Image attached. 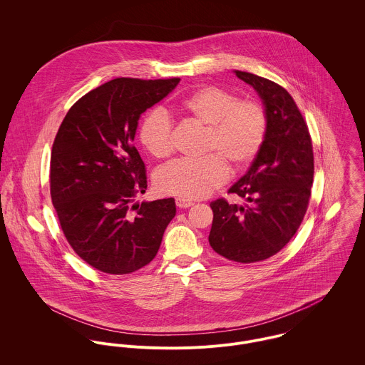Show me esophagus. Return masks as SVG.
<instances>
[{
	"instance_id": "obj_1",
	"label": "esophagus",
	"mask_w": 365,
	"mask_h": 365,
	"mask_svg": "<svg viewBox=\"0 0 365 365\" xmlns=\"http://www.w3.org/2000/svg\"><path fill=\"white\" fill-rule=\"evenodd\" d=\"M175 205H177L178 208L184 209L190 208V207H192L194 204H192L191 201H187V200H184V198H175Z\"/></svg>"
}]
</instances>
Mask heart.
<instances>
[{"instance_id":"1","label":"heart","mask_w":365,"mask_h":365,"mask_svg":"<svg viewBox=\"0 0 365 365\" xmlns=\"http://www.w3.org/2000/svg\"><path fill=\"white\" fill-rule=\"evenodd\" d=\"M181 108L207 128L201 160H177L157 170L155 182L161 194L197 200L209 195L233 173L249 168L260 155L268 133L265 108L255 100H239L236 94L205 86L181 100ZM174 123L160 106L150 109L139 126V139L157 158L173 152Z\"/></svg>"}]
</instances>
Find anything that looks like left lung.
Masks as SVG:
<instances>
[{
    "label": "left lung",
    "mask_w": 365,
    "mask_h": 365,
    "mask_svg": "<svg viewBox=\"0 0 365 365\" xmlns=\"http://www.w3.org/2000/svg\"><path fill=\"white\" fill-rule=\"evenodd\" d=\"M252 86L268 116V133L249 171L230 187L247 201L210 202V247L227 260L257 262L277 255L292 239L307 213L313 182L312 139L289 93L260 76L235 70Z\"/></svg>",
    "instance_id": "1"
}]
</instances>
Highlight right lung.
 <instances>
[{"label":"right lung","instance_id":"add662e5","mask_svg":"<svg viewBox=\"0 0 365 365\" xmlns=\"http://www.w3.org/2000/svg\"><path fill=\"white\" fill-rule=\"evenodd\" d=\"M180 78H115L73 105L54 138L51 195L73 250L106 274H129L156 257L175 216L174 198L133 204L148 190L133 146L140 115Z\"/></svg>","mask_w":365,"mask_h":365}]
</instances>
